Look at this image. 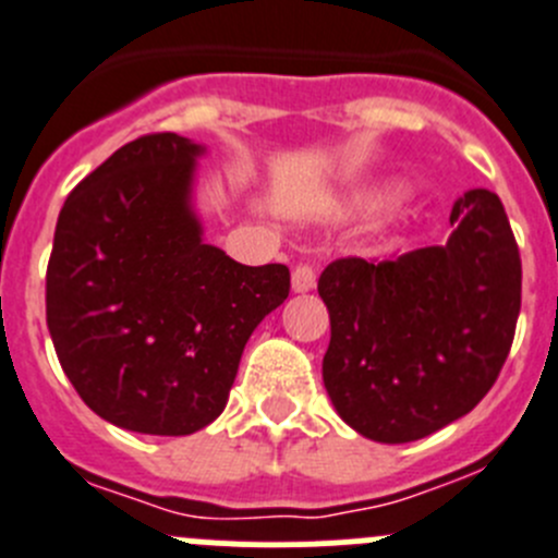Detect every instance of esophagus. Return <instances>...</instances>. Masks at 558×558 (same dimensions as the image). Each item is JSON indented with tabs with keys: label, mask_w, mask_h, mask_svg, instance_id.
<instances>
[{
	"label": "esophagus",
	"mask_w": 558,
	"mask_h": 558,
	"mask_svg": "<svg viewBox=\"0 0 558 558\" xmlns=\"http://www.w3.org/2000/svg\"><path fill=\"white\" fill-rule=\"evenodd\" d=\"M316 286V269L311 267V264H296L294 272H291V289L296 291V294H305V291H311Z\"/></svg>",
	"instance_id": "obj_1"
}]
</instances>
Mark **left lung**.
<instances>
[{
    "label": "left lung",
    "mask_w": 558,
    "mask_h": 558,
    "mask_svg": "<svg viewBox=\"0 0 558 558\" xmlns=\"http://www.w3.org/2000/svg\"><path fill=\"white\" fill-rule=\"evenodd\" d=\"M446 244L338 258L319 278L330 311L327 397L377 444H410L471 413L501 374L520 314V250L504 203L471 190Z\"/></svg>",
    "instance_id": "8db88e82"
}]
</instances>
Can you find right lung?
Listing matches in <instances>:
<instances>
[{
	"instance_id": "right-lung-1",
	"label": "right lung",
	"mask_w": 558,
	"mask_h": 558,
	"mask_svg": "<svg viewBox=\"0 0 558 558\" xmlns=\"http://www.w3.org/2000/svg\"><path fill=\"white\" fill-rule=\"evenodd\" d=\"M201 150L173 132L114 150L65 197L46 269L62 372L93 413L143 435L211 424L250 332L291 289L283 264L244 267L201 239Z\"/></svg>"
}]
</instances>
